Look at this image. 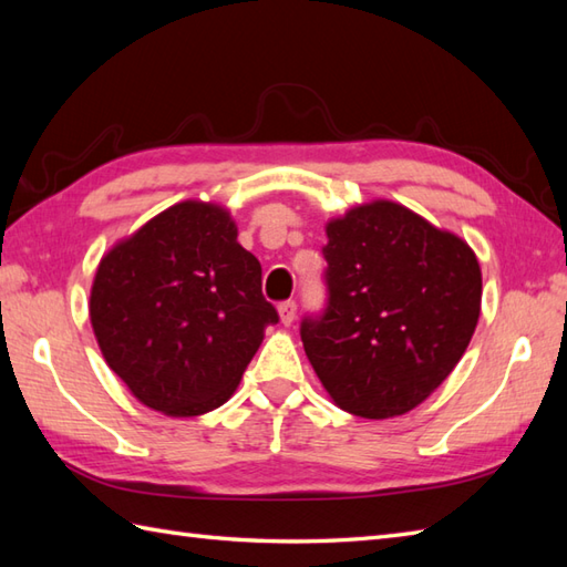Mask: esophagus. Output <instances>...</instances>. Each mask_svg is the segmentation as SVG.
<instances>
[{"label":"esophagus","mask_w":567,"mask_h":567,"mask_svg":"<svg viewBox=\"0 0 567 567\" xmlns=\"http://www.w3.org/2000/svg\"><path fill=\"white\" fill-rule=\"evenodd\" d=\"M277 315H280V321L285 323V327H292V321H295V317H297V305L292 302H282L280 307H277Z\"/></svg>","instance_id":"obj_1"}]
</instances>
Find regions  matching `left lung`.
Returning <instances> with one entry per match:
<instances>
[{
  "label": "left lung",
  "instance_id": "left-lung-1",
  "mask_svg": "<svg viewBox=\"0 0 567 567\" xmlns=\"http://www.w3.org/2000/svg\"><path fill=\"white\" fill-rule=\"evenodd\" d=\"M329 307L305 319V353L331 402L360 419L412 412L441 388L483 305L475 250L400 202L327 221Z\"/></svg>",
  "mask_w": 567,
  "mask_h": 567
}]
</instances>
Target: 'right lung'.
Masks as SVG:
<instances>
[{
  "instance_id": "right-lung-1",
  "label": "right lung",
  "mask_w": 567,
  "mask_h": 567,
  "mask_svg": "<svg viewBox=\"0 0 567 567\" xmlns=\"http://www.w3.org/2000/svg\"><path fill=\"white\" fill-rule=\"evenodd\" d=\"M260 275L221 204L185 199L155 214L94 272L90 321L106 365L165 416L221 406L277 323Z\"/></svg>"
}]
</instances>
